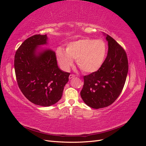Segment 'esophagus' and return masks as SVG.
I'll return each instance as SVG.
<instances>
[{"instance_id":"obj_1","label":"esophagus","mask_w":146,"mask_h":146,"mask_svg":"<svg viewBox=\"0 0 146 146\" xmlns=\"http://www.w3.org/2000/svg\"><path fill=\"white\" fill-rule=\"evenodd\" d=\"M76 77V76H75V75H74V74H70L69 76V79H71V78H72L73 77Z\"/></svg>"}]
</instances>
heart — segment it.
Masks as SVG:
<instances>
[{
	"instance_id": "obj_1",
	"label": "heart",
	"mask_w": 146,
	"mask_h": 146,
	"mask_svg": "<svg viewBox=\"0 0 146 146\" xmlns=\"http://www.w3.org/2000/svg\"><path fill=\"white\" fill-rule=\"evenodd\" d=\"M107 47L102 39L82 38L69 42L66 50L56 48L57 60L61 68L68 70L76 60L77 64L85 73H94L101 68L107 56Z\"/></svg>"
}]
</instances>
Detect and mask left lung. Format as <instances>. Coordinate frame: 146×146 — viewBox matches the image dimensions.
I'll return each instance as SVG.
<instances>
[{"instance_id":"8db88e82","label":"left lung","mask_w":146,"mask_h":146,"mask_svg":"<svg viewBox=\"0 0 146 146\" xmlns=\"http://www.w3.org/2000/svg\"><path fill=\"white\" fill-rule=\"evenodd\" d=\"M108 50L101 68L83 77L84 85L80 92L88 106L99 109L112 104L121 93L129 70L126 52L114 40L106 35Z\"/></svg>"}]
</instances>
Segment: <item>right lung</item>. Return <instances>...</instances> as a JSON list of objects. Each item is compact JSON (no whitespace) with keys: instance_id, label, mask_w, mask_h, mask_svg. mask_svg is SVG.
Returning a JSON list of instances; mask_svg holds the SVG:
<instances>
[{"instance_id":"right-lung-1","label":"right lung","mask_w":146,"mask_h":146,"mask_svg":"<svg viewBox=\"0 0 146 146\" xmlns=\"http://www.w3.org/2000/svg\"><path fill=\"white\" fill-rule=\"evenodd\" d=\"M47 35H35L23 42L16 52L15 70L19 89L33 104L49 107L62 97L70 73L60 69L55 53L39 50L47 44Z\"/></svg>"}]
</instances>
